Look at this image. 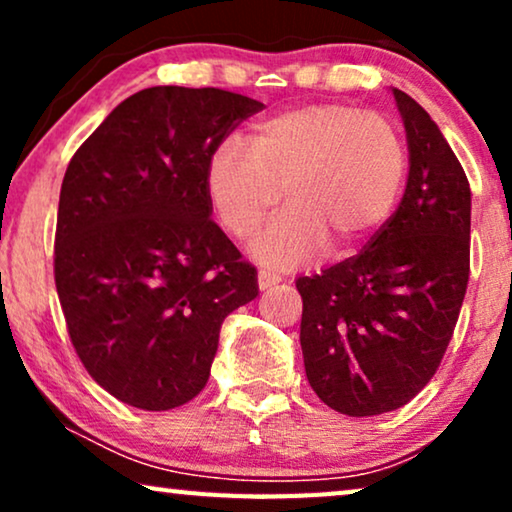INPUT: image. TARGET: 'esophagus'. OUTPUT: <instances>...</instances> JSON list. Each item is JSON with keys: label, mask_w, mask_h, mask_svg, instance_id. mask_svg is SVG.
Wrapping results in <instances>:
<instances>
[{"label": "esophagus", "mask_w": 512, "mask_h": 512, "mask_svg": "<svg viewBox=\"0 0 512 512\" xmlns=\"http://www.w3.org/2000/svg\"><path fill=\"white\" fill-rule=\"evenodd\" d=\"M279 282H282V277L272 275V272H265V270L258 272V289H261V291H268Z\"/></svg>", "instance_id": "obj_1"}]
</instances>
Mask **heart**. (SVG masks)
<instances>
[{
    "label": "heart",
    "mask_w": 512,
    "mask_h": 512,
    "mask_svg": "<svg viewBox=\"0 0 512 512\" xmlns=\"http://www.w3.org/2000/svg\"><path fill=\"white\" fill-rule=\"evenodd\" d=\"M405 170V142L389 118L326 102L256 123L249 153L235 142L216 146L205 191L216 219L237 240L256 233L284 191L291 205L249 251L268 268L293 270L328 244L335 254L361 249L389 219Z\"/></svg>",
    "instance_id": "1"
}]
</instances>
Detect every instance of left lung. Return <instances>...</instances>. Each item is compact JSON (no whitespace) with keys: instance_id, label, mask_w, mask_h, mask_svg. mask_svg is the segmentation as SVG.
<instances>
[{"instance_id":"8db88e82","label":"left lung","mask_w":512,"mask_h":512,"mask_svg":"<svg viewBox=\"0 0 512 512\" xmlns=\"http://www.w3.org/2000/svg\"><path fill=\"white\" fill-rule=\"evenodd\" d=\"M408 137L401 205L361 254L300 277L307 382L328 408H403L443 361L471 268V186L431 116L391 88Z\"/></svg>"}]
</instances>
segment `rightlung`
<instances>
[{
  "mask_svg": "<svg viewBox=\"0 0 512 512\" xmlns=\"http://www.w3.org/2000/svg\"><path fill=\"white\" fill-rule=\"evenodd\" d=\"M261 109L219 88H146L69 160L55 289L88 375L132 408L198 396L223 319L258 296L256 268L212 221L205 170Z\"/></svg>",
  "mask_w": 512,
  "mask_h": 512,
  "instance_id": "right-lung-1",
  "label": "right lung"
}]
</instances>
